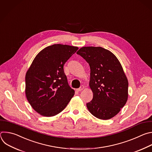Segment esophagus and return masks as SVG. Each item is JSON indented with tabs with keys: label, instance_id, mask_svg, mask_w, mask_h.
I'll return each mask as SVG.
<instances>
[{
	"label": "esophagus",
	"instance_id": "esophagus-1",
	"mask_svg": "<svg viewBox=\"0 0 152 152\" xmlns=\"http://www.w3.org/2000/svg\"><path fill=\"white\" fill-rule=\"evenodd\" d=\"M84 88V86H81L78 88H77V91H78V92H80V91H81L82 90H83V88Z\"/></svg>",
	"mask_w": 152,
	"mask_h": 152
}]
</instances>
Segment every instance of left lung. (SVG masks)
I'll return each mask as SVG.
<instances>
[{
	"instance_id": "obj_1",
	"label": "left lung",
	"mask_w": 152,
	"mask_h": 152,
	"mask_svg": "<svg viewBox=\"0 0 152 152\" xmlns=\"http://www.w3.org/2000/svg\"><path fill=\"white\" fill-rule=\"evenodd\" d=\"M77 54L90 68L89 85L93 99L86 105L96 118L108 120L119 113L126 103L128 81L115 56L101 47H84Z\"/></svg>"
}]
</instances>
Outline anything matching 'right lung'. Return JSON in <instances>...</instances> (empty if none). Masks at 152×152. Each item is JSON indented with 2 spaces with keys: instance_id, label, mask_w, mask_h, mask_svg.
<instances>
[{
  "instance_id": "add662e5",
  "label": "right lung",
  "mask_w": 152,
  "mask_h": 152,
  "mask_svg": "<svg viewBox=\"0 0 152 152\" xmlns=\"http://www.w3.org/2000/svg\"><path fill=\"white\" fill-rule=\"evenodd\" d=\"M78 49L54 44L35 57L25 77L26 95L32 107L45 117L63 111L74 95L64 70L65 62Z\"/></svg>"
}]
</instances>
